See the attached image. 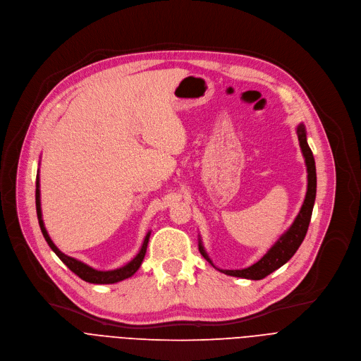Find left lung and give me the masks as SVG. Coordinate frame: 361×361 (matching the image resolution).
<instances>
[{"label": "left lung", "mask_w": 361, "mask_h": 361, "mask_svg": "<svg viewBox=\"0 0 361 361\" xmlns=\"http://www.w3.org/2000/svg\"><path fill=\"white\" fill-rule=\"evenodd\" d=\"M298 137L300 148L305 157V162L307 166V191H306V197L303 202V206L296 216V219L293 225L289 228L284 235L280 236L279 241L270 248V251L264 255L258 262H255L254 266L243 270H221L222 273L233 277H243V279H251V280H261L274 270L280 269L283 264L289 261L300 244L303 243V239L306 236L309 222H310V216L312 210H314V203H315V196H317V166H315V159L314 155H312V151L306 142V132L305 126L299 125L298 128ZM199 251L200 254L212 264L210 258L207 257L206 251L202 247V243H199ZM214 267V266H213Z\"/></svg>", "instance_id": "obj_1"}]
</instances>
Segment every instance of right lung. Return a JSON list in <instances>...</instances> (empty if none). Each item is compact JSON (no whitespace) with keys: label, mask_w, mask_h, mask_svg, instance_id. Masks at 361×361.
<instances>
[{"label":"right lung","mask_w":361,"mask_h":361,"mask_svg":"<svg viewBox=\"0 0 361 361\" xmlns=\"http://www.w3.org/2000/svg\"><path fill=\"white\" fill-rule=\"evenodd\" d=\"M36 212H37V219H39V225H40V229H42V233L46 239L47 245H49L52 248V251L61 258V261L65 264V266L72 271L75 273L80 279L88 281V283H94V284H111V283H117V281H122L125 279H129L130 276H133L137 269L140 267V264L143 261V257H145L147 254V247H148V241H149V235L148 233L145 236V241H143L142 244V248L139 251V254L130 261L128 262L126 266L120 267V269H116V270H110V271H99V270H94L91 267H88L87 264L72 258V257H68L65 255L63 252H61L56 245L52 243V239L49 238V235H47L46 229H44V225H43V221H42V210H40V190H39V178L36 181Z\"/></svg>","instance_id":"right-lung-1"}]
</instances>
